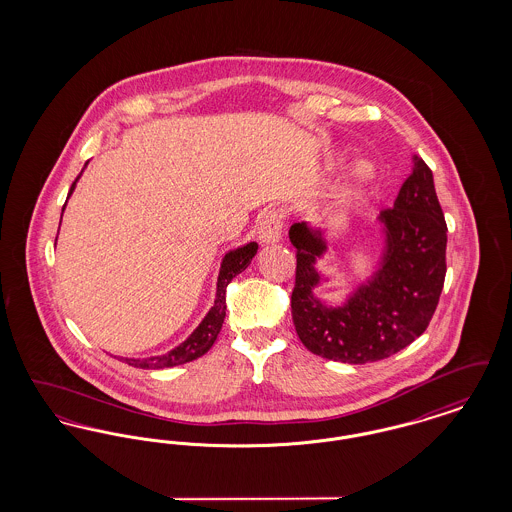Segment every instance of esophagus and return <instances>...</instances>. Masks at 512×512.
<instances>
[{
	"instance_id": "34e87169",
	"label": "esophagus",
	"mask_w": 512,
	"mask_h": 512,
	"mask_svg": "<svg viewBox=\"0 0 512 512\" xmlns=\"http://www.w3.org/2000/svg\"><path fill=\"white\" fill-rule=\"evenodd\" d=\"M282 228H284V215L278 209H270L259 224V240L263 245L278 244L282 240Z\"/></svg>"
}]
</instances>
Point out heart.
<instances>
[{
  "label": "heart",
  "instance_id": "heart-1",
  "mask_svg": "<svg viewBox=\"0 0 512 512\" xmlns=\"http://www.w3.org/2000/svg\"><path fill=\"white\" fill-rule=\"evenodd\" d=\"M374 176H376V171H374V167L368 165V163H359V165L355 167V178H357L359 186L370 184V182L374 180Z\"/></svg>",
  "mask_w": 512,
  "mask_h": 512
}]
</instances>
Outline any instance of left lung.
Returning a JSON list of instances; mask_svg holds the SVG:
<instances>
[{
  "label": "left lung",
  "instance_id": "1",
  "mask_svg": "<svg viewBox=\"0 0 512 512\" xmlns=\"http://www.w3.org/2000/svg\"><path fill=\"white\" fill-rule=\"evenodd\" d=\"M378 226L382 253L374 272L353 286L341 305H328L315 293L330 280L317 267L328 251L326 232L307 222L290 228L297 249L293 324L299 340L318 357L349 365L391 357L424 334L438 307L447 270V224L432 171L418 155Z\"/></svg>",
  "mask_w": 512,
  "mask_h": 512
}]
</instances>
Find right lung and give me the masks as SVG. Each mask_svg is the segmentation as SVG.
Returning a JSON list of instances; mask_svg holds the SVG:
<instances>
[{"instance_id": "right-lung-1", "label": "right lung", "mask_w": 512, "mask_h": 512, "mask_svg": "<svg viewBox=\"0 0 512 512\" xmlns=\"http://www.w3.org/2000/svg\"><path fill=\"white\" fill-rule=\"evenodd\" d=\"M86 165H84V169H86ZM80 174H78V178H80ZM78 178L74 180L69 195L73 194ZM257 247H259L257 242H249V244L228 251L222 257L219 278H217L215 305L209 309V313L199 322V326L188 336V340L182 341L178 347H174L165 355H155V357H147V359H124V361L130 366H136V368H153V370H157V368H171V366L184 365V363H190V361H194L197 357L205 355L213 347L215 340H217L220 328H222V322H224V317H226V286L232 282V278H236L240 272H244L245 268L249 267L251 259L257 253Z\"/></svg>"}]
</instances>
